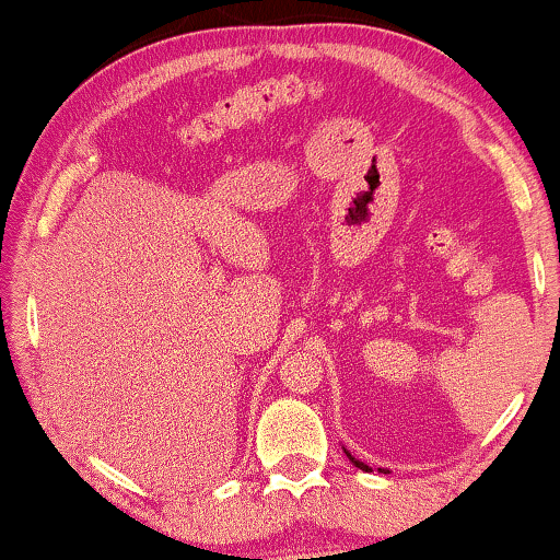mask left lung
Instances as JSON below:
<instances>
[{
  "instance_id": "obj_1",
  "label": "left lung",
  "mask_w": 560,
  "mask_h": 560,
  "mask_svg": "<svg viewBox=\"0 0 560 560\" xmlns=\"http://www.w3.org/2000/svg\"><path fill=\"white\" fill-rule=\"evenodd\" d=\"M347 456H349V462L357 466V469H362V471H372V469H370V466H366L364 462H359V458H354V456H351V454H349V451H347ZM380 471H385V469H380ZM385 474H387V471H385Z\"/></svg>"
}]
</instances>
